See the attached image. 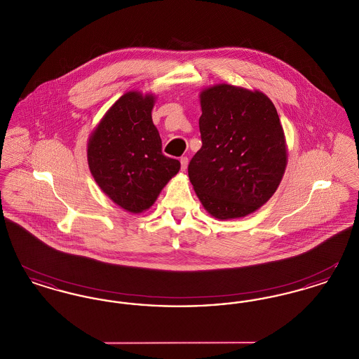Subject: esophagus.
Returning a JSON list of instances; mask_svg holds the SVG:
<instances>
[{
	"instance_id": "esophagus-1",
	"label": "esophagus",
	"mask_w": 359,
	"mask_h": 359,
	"mask_svg": "<svg viewBox=\"0 0 359 359\" xmlns=\"http://www.w3.org/2000/svg\"><path fill=\"white\" fill-rule=\"evenodd\" d=\"M187 165H188V157H182L180 158V168H182V171H186L187 170Z\"/></svg>"
}]
</instances>
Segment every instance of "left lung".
Wrapping results in <instances>:
<instances>
[{"label":"left lung","mask_w":359,"mask_h":359,"mask_svg":"<svg viewBox=\"0 0 359 359\" xmlns=\"http://www.w3.org/2000/svg\"><path fill=\"white\" fill-rule=\"evenodd\" d=\"M202 148L188 176L205 210L218 219L246 217L266 203L287 165L283 126L259 91L217 85L201 94Z\"/></svg>","instance_id":"left-lung-1"}]
</instances>
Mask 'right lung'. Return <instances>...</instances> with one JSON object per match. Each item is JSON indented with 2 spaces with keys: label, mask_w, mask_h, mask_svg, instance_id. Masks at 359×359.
I'll return each instance as SVG.
<instances>
[{
  "label": "right lung",
  "mask_w": 359,
  "mask_h": 359,
  "mask_svg": "<svg viewBox=\"0 0 359 359\" xmlns=\"http://www.w3.org/2000/svg\"><path fill=\"white\" fill-rule=\"evenodd\" d=\"M152 95L126 93L93 132L87 145L91 175L103 192L129 212L154 205L160 191L180 170L176 158L161 152L152 122Z\"/></svg>",
  "instance_id": "obj_1"
}]
</instances>
